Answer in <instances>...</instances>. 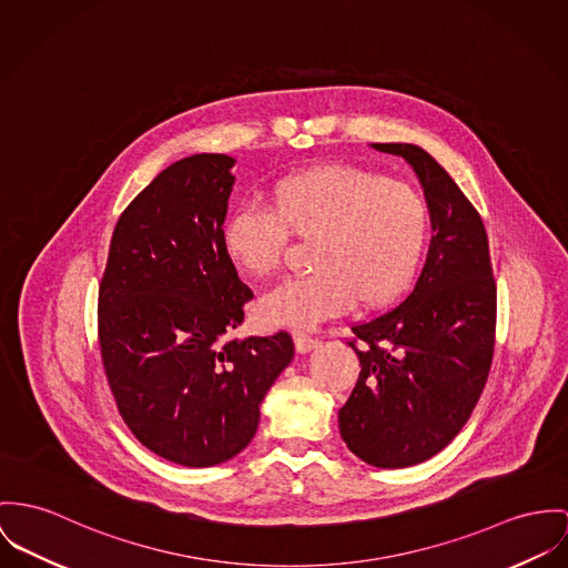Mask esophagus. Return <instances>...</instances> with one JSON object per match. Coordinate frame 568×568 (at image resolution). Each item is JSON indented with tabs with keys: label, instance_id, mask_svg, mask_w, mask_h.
Wrapping results in <instances>:
<instances>
[{
	"label": "esophagus",
	"instance_id": "1",
	"mask_svg": "<svg viewBox=\"0 0 568 568\" xmlns=\"http://www.w3.org/2000/svg\"><path fill=\"white\" fill-rule=\"evenodd\" d=\"M294 344H296V349H298L301 354H305V352H311V349L317 346V339H313V337L306 335V333H294Z\"/></svg>",
	"mask_w": 568,
	"mask_h": 568
}]
</instances>
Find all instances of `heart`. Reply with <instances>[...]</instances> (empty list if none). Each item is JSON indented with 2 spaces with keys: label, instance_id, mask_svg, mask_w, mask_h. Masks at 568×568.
<instances>
[{
  "label": "heart",
  "instance_id": "b5f03b06",
  "mask_svg": "<svg viewBox=\"0 0 568 568\" xmlns=\"http://www.w3.org/2000/svg\"><path fill=\"white\" fill-rule=\"evenodd\" d=\"M287 235L313 240L308 272L260 303L263 322L313 328L346 311L393 303L415 278L430 237V210L408 183L365 169L326 164L281 176L267 210L240 207L222 226V248L240 272L267 276Z\"/></svg>",
  "mask_w": 568,
  "mask_h": 568
}]
</instances>
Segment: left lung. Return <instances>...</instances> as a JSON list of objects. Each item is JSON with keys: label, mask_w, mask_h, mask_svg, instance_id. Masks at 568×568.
<instances>
[{"label": "left lung", "mask_w": 568, "mask_h": 568, "mask_svg": "<svg viewBox=\"0 0 568 568\" xmlns=\"http://www.w3.org/2000/svg\"><path fill=\"white\" fill-rule=\"evenodd\" d=\"M404 158L424 187L433 240L402 305L352 326L361 372L339 408L349 452L381 469L438 454L469 419L488 378L497 292L480 214L417 144L374 142Z\"/></svg>", "instance_id": "8db88e82"}]
</instances>
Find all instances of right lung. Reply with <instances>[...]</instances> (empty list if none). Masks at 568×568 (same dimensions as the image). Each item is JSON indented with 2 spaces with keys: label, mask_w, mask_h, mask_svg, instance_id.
<instances>
[{
  "label": "right lung",
  "mask_w": 568,
  "mask_h": 568,
  "mask_svg": "<svg viewBox=\"0 0 568 568\" xmlns=\"http://www.w3.org/2000/svg\"><path fill=\"white\" fill-rule=\"evenodd\" d=\"M235 160L199 153L155 176L114 226L99 287V346L135 438L183 467H214L257 433L294 358L287 333L226 339L251 290L222 248Z\"/></svg>",
  "instance_id": "right-lung-1"
}]
</instances>
